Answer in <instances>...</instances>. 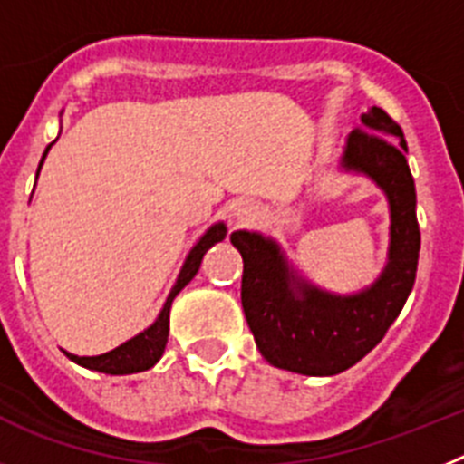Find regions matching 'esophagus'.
Segmentation results:
<instances>
[{"mask_svg": "<svg viewBox=\"0 0 464 464\" xmlns=\"http://www.w3.org/2000/svg\"><path fill=\"white\" fill-rule=\"evenodd\" d=\"M256 215V205L252 200H240L236 205V219L237 221H247Z\"/></svg>", "mask_w": 464, "mask_h": 464, "instance_id": "esophagus-1", "label": "esophagus"}]
</instances>
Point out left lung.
Listing matches in <instances>:
<instances>
[{
  "label": "left lung",
  "mask_w": 464,
  "mask_h": 464,
  "mask_svg": "<svg viewBox=\"0 0 464 464\" xmlns=\"http://www.w3.org/2000/svg\"><path fill=\"white\" fill-rule=\"evenodd\" d=\"M362 126L348 137L341 168L373 179L390 205L388 264L372 287L350 296L324 292L289 268L276 240L231 233L243 255L240 299L249 332L264 360L285 372L336 376L357 364L381 343L416 282L420 228L404 132L381 107L362 114Z\"/></svg>",
  "instance_id": "8db88e82"
}]
</instances>
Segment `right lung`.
Segmentation results:
<instances>
[{
    "instance_id": "right-lung-1",
    "label": "right lung",
    "mask_w": 464,
    "mask_h": 464,
    "mask_svg": "<svg viewBox=\"0 0 464 464\" xmlns=\"http://www.w3.org/2000/svg\"><path fill=\"white\" fill-rule=\"evenodd\" d=\"M48 149H51V144H48L46 151H44L42 163L44 159H46ZM42 163H39V170H42ZM224 237H227V227H224V221H219V224H215V227H209L198 243L193 245L187 261H184L182 271H179V276H177L175 287H172L170 294H168L163 310H160L159 317H156V322L151 324V327H147L144 332L132 336L130 341H126V343H121L119 348L110 350V353H104V354H98V357H79V354H72V353H67V357H70L72 362H76V364L86 366V369H92V372H100V373H110V376H126V373H137V372H147V369H151V366L163 357L165 343H168L172 301H175L177 294L182 292L188 282L196 277L205 252H208L215 243H221Z\"/></svg>"
}]
</instances>
